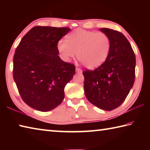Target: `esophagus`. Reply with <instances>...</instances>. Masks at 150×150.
Segmentation results:
<instances>
[{"label": "esophagus", "mask_w": 150, "mask_h": 150, "mask_svg": "<svg viewBox=\"0 0 150 150\" xmlns=\"http://www.w3.org/2000/svg\"><path fill=\"white\" fill-rule=\"evenodd\" d=\"M76 72L78 73H82V70H81L80 68L76 67Z\"/></svg>", "instance_id": "1"}]
</instances>
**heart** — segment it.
<instances>
[{
	"label": "heart",
	"mask_w": 150,
	"mask_h": 150,
	"mask_svg": "<svg viewBox=\"0 0 150 150\" xmlns=\"http://www.w3.org/2000/svg\"><path fill=\"white\" fill-rule=\"evenodd\" d=\"M110 40L102 32H96L83 29H76L59 40L57 50L66 62L77 59L88 69L97 68L105 62L110 50Z\"/></svg>",
	"instance_id": "obj_1"
}]
</instances>
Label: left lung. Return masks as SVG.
Instances as JSON below:
<instances>
[{"label": "left lung", "mask_w": 150, "mask_h": 150, "mask_svg": "<svg viewBox=\"0 0 150 150\" xmlns=\"http://www.w3.org/2000/svg\"><path fill=\"white\" fill-rule=\"evenodd\" d=\"M100 30L110 38V52L99 67L83 72L84 91L91 103L109 111L122 104L133 87L136 56L130 42L121 32L106 28Z\"/></svg>", "instance_id": "left-lung-1"}]
</instances>
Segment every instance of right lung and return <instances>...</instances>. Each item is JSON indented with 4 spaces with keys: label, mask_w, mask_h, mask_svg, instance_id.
Returning a JSON list of instances; mask_svg holds the SVG:
<instances>
[{
    "label": "right lung",
    "mask_w": 150,
    "mask_h": 150,
    "mask_svg": "<svg viewBox=\"0 0 150 150\" xmlns=\"http://www.w3.org/2000/svg\"><path fill=\"white\" fill-rule=\"evenodd\" d=\"M69 28L35 26L22 38L13 57V78L24 102L47 112L59 105L75 66L60 59L57 44Z\"/></svg>",
    "instance_id": "right-lung-1"
}]
</instances>
